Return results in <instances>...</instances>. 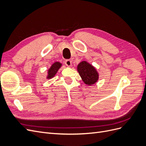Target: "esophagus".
I'll return each mask as SVG.
<instances>
[{
    "mask_svg": "<svg viewBox=\"0 0 146 146\" xmlns=\"http://www.w3.org/2000/svg\"><path fill=\"white\" fill-rule=\"evenodd\" d=\"M65 64L67 66H68V67H70V66H71L72 65V61L70 60H66L65 61Z\"/></svg>",
    "mask_w": 146,
    "mask_h": 146,
    "instance_id": "34e87169",
    "label": "esophagus"
}]
</instances>
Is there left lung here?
<instances>
[{
  "instance_id": "8db88e82",
  "label": "left lung",
  "mask_w": 146,
  "mask_h": 146,
  "mask_svg": "<svg viewBox=\"0 0 146 146\" xmlns=\"http://www.w3.org/2000/svg\"><path fill=\"white\" fill-rule=\"evenodd\" d=\"M77 70L82 80L86 85H92L98 82L99 74L93 66L83 61L77 66Z\"/></svg>"
}]
</instances>
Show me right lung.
<instances>
[{"label":"right lung","mask_w":146,"mask_h":146,"mask_svg":"<svg viewBox=\"0 0 146 146\" xmlns=\"http://www.w3.org/2000/svg\"><path fill=\"white\" fill-rule=\"evenodd\" d=\"M61 66H62V64L60 62H55L54 64H52L51 67L48 70L47 78L50 79L54 77L56 72H58V69L61 67Z\"/></svg>","instance_id":"add662e5"}]
</instances>
